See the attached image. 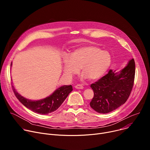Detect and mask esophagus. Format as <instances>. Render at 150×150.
<instances>
[{
	"label": "esophagus",
	"mask_w": 150,
	"mask_h": 150,
	"mask_svg": "<svg viewBox=\"0 0 150 150\" xmlns=\"http://www.w3.org/2000/svg\"><path fill=\"white\" fill-rule=\"evenodd\" d=\"M75 88H76V89H79V90H82V89H83V87L82 86V85H79V84H78V85H75Z\"/></svg>",
	"instance_id": "obj_1"
}]
</instances>
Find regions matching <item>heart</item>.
<instances>
[{
    "instance_id": "b5f03b06",
    "label": "heart",
    "mask_w": 150,
    "mask_h": 150,
    "mask_svg": "<svg viewBox=\"0 0 150 150\" xmlns=\"http://www.w3.org/2000/svg\"><path fill=\"white\" fill-rule=\"evenodd\" d=\"M111 62V55L108 51L94 46H83L75 49L69 56H63V72L68 80H71L81 68L82 79L96 80L108 71Z\"/></svg>"
}]
</instances>
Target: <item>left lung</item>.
I'll return each mask as SVG.
<instances>
[{
	"label": "left lung",
	"instance_id": "8db88e82",
	"mask_svg": "<svg viewBox=\"0 0 150 150\" xmlns=\"http://www.w3.org/2000/svg\"><path fill=\"white\" fill-rule=\"evenodd\" d=\"M135 64L132 59L119 72L109 73L91 85L94 95L90 104L99 113H110L127 100L131 93L135 78Z\"/></svg>",
	"mask_w": 150,
	"mask_h": 150
}]
</instances>
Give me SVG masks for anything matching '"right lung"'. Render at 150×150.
<instances>
[{"label": "right lung", "mask_w": 150, "mask_h": 150, "mask_svg": "<svg viewBox=\"0 0 150 150\" xmlns=\"http://www.w3.org/2000/svg\"><path fill=\"white\" fill-rule=\"evenodd\" d=\"M12 88L15 96L21 103L27 109L40 115H47L56 110L73 90L71 85H63L55 90L51 95L43 99L31 100L19 94L13 85Z\"/></svg>", "instance_id": "add662e5"}]
</instances>
